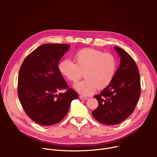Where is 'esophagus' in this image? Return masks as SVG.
Instances as JSON below:
<instances>
[{"label":"esophagus","instance_id":"obj_1","mask_svg":"<svg viewBox=\"0 0 157 157\" xmlns=\"http://www.w3.org/2000/svg\"><path fill=\"white\" fill-rule=\"evenodd\" d=\"M79 98H80V99H81V100H83V101H86V100L88 99V97H86L81 95V96H79Z\"/></svg>","mask_w":157,"mask_h":157}]
</instances>
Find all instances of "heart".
I'll return each mask as SVG.
<instances>
[{
	"label": "heart",
	"instance_id": "heart-1",
	"mask_svg": "<svg viewBox=\"0 0 157 157\" xmlns=\"http://www.w3.org/2000/svg\"><path fill=\"white\" fill-rule=\"evenodd\" d=\"M72 61L65 59L59 65L62 75L71 82L78 81L84 72L85 80L74 85L82 95L93 94L96 90L108 86L113 81L117 69V62L111 53L92 48H85L74 55Z\"/></svg>",
	"mask_w": 157,
	"mask_h": 157
}]
</instances>
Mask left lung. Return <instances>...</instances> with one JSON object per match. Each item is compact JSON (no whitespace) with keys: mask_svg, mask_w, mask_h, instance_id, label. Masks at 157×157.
<instances>
[{"mask_svg":"<svg viewBox=\"0 0 157 157\" xmlns=\"http://www.w3.org/2000/svg\"><path fill=\"white\" fill-rule=\"evenodd\" d=\"M120 57L118 68L111 84L94 97L98 102L92 112L94 118L104 125H117L133 113L141 94L140 75L137 65L123 49L114 46Z\"/></svg>","mask_w":157,"mask_h":157,"instance_id":"left-lung-1","label":"left lung"}]
</instances>
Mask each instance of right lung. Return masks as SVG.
<instances>
[{
  "label": "right lung",
  "mask_w": 157,
  "mask_h": 157,
  "mask_svg": "<svg viewBox=\"0 0 157 157\" xmlns=\"http://www.w3.org/2000/svg\"><path fill=\"white\" fill-rule=\"evenodd\" d=\"M70 48L66 44H44L29 54L18 74V95L28 117L44 126L60 121L67 114L78 94L69 86L58 63ZM65 93L57 94L60 89Z\"/></svg>",
  "instance_id": "obj_1"
}]
</instances>
